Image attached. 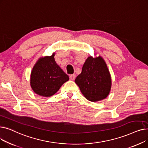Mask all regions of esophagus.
<instances>
[{"instance_id": "1", "label": "esophagus", "mask_w": 148, "mask_h": 148, "mask_svg": "<svg viewBox=\"0 0 148 148\" xmlns=\"http://www.w3.org/2000/svg\"><path fill=\"white\" fill-rule=\"evenodd\" d=\"M69 79L71 80H74L75 79V74H71L69 75Z\"/></svg>"}]
</instances>
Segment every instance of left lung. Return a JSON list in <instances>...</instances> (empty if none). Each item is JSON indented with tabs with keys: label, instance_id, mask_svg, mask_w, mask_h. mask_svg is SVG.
Segmentation results:
<instances>
[{
	"label": "left lung",
	"instance_id": "left-lung-1",
	"mask_svg": "<svg viewBox=\"0 0 148 148\" xmlns=\"http://www.w3.org/2000/svg\"><path fill=\"white\" fill-rule=\"evenodd\" d=\"M75 82L84 97L90 101L97 102L105 99L110 93L112 79L103 58L88 57Z\"/></svg>",
	"mask_w": 148,
	"mask_h": 148
}]
</instances>
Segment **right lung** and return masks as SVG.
Here are the masks:
<instances>
[{"instance_id": "add662e5", "label": "right lung", "mask_w": 148, "mask_h": 148, "mask_svg": "<svg viewBox=\"0 0 148 148\" xmlns=\"http://www.w3.org/2000/svg\"><path fill=\"white\" fill-rule=\"evenodd\" d=\"M54 53L41 58L34 65L30 75V86L36 94L49 97L59 90L69 80L68 75L56 64Z\"/></svg>"}]
</instances>
